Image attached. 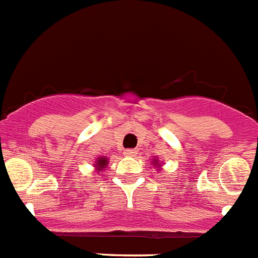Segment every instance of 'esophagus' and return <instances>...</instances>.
Listing matches in <instances>:
<instances>
[{
  "label": "esophagus",
  "instance_id": "obj_1",
  "mask_svg": "<svg viewBox=\"0 0 258 258\" xmlns=\"http://www.w3.org/2000/svg\"><path fill=\"white\" fill-rule=\"evenodd\" d=\"M124 154L126 155V156H136L137 150H134V149H127V150H125Z\"/></svg>",
  "mask_w": 258,
  "mask_h": 258
}]
</instances>
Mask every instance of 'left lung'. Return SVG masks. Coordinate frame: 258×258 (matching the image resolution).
I'll list each match as a JSON object with an SVG mask.
<instances>
[{"label": "left lung", "instance_id": "8db88e82", "mask_svg": "<svg viewBox=\"0 0 258 258\" xmlns=\"http://www.w3.org/2000/svg\"><path fill=\"white\" fill-rule=\"evenodd\" d=\"M155 163H156V161H155ZM155 165H156V164H155Z\"/></svg>", "mask_w": 258, "mask_h": 258}]
</instances>
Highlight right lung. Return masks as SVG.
<instances>
[{
    "label": "right lung",
    "instance_id": "obj_1",
    "mask_svg": "<svg viewBox=\"0 0 258 258\" xmlns=\"http://www.w3.org/2000/svg\"><path fill=\"white\" fill-rule=\"evenodd\" d=\"M95 165H97V168H99V169H101V168H104V166L107 165V159L101 157L99 160H97V164H95Z\"/></svg>",
    "mask_w": 258,
    "mask_h": 258
}]
</instances>
